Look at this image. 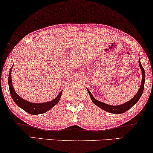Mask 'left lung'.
Instances as JSON below:
<instances>
[{"label": "left lung", "mask_w": 153, "mask_h": 153, "mask_svg": "<svg viewBox=\"0 0 153 153\" xmlns=\"http://www.w3.org/2000/svg\"><path fill=\"white\" fill-rule=\"evenodd\" d=\"M139 60V64H140V67L141 70H142V84H141L140 88V89L138 90V92L137 94L135 95V96H134L133 98L131 100H130L129 101H128L126 103L121 104V105H118V106H112V105H109V104H107L104 103V102H102L100 101H98V100H95L94 98V97L93 96V95L91 94L89 90L87 89L88 94H89L91 99L92 100L93 103L95 104V105L97 106L100 108H101L103 110L106 111V112L111 113H114V114H120V113H123L124 112H126L128 110H129L131 107H133L135 104L138 102V100H140V98L142 96L143 91V88H144V82H145V71L144 69L142 67V65H141L140 60Z\"/></svg>", "instance_id": "left-lung-1"}]
</instances>
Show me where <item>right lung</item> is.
I'll return each mask as SVG.
<instances>
[{
  "label": "right lung",
  "instance_id": "add662e5",
  "mask_svg": "<svg viewBox=\"0 0 153 153\" xmlns=\"http://www.w3.org/2000/svg\"><path fill=\"white\" fill-rule=\"evenodd\" d=\"M13 66L11 67L9 74V79H8V84L9 88H10V91L11 96L12 97L13 101L17 105L20 107L22 109H23L25 111L29 113L31 115H38V114H42L46 113L47 111L50 110L52 107L56 105L58 103L59 100L60 99L61 95H62V91L59 93L54 100H51L50 102H43V103H33L27 101V100L22 99L18 95L14 90L12 85V81H11V69H12Z\"/></svg>",
  "mask_w": 153,
  "mask_h": 153
}]
</instances>
